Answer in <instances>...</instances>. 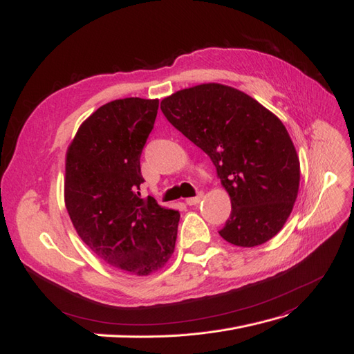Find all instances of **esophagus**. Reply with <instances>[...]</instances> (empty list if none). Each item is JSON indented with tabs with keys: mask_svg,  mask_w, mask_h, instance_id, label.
<instances>
[{
	"mask_svg": "<svg viewBox=\"0 0 354 354\" xmlns=\"http://www.w3.org/2000/svg\"><path fill=\"white\" fill-rule=\"evenodd\" d=\"M203 198V192H198L196 197H191V198H187L185 200V203L188 204V206H194V204H197V203H200V200Z\"/></svg>",
	"mask_w": 354,
	"mask_h": 354,
	"instance_id": "1",
	"label": "esophagus"
}]
</instances>
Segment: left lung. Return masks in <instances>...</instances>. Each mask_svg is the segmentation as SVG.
Here are the masks:
<instances>
[{"instance_id":"left-lung-1","label":"left lung","mask_w":354,"mask_h":354,"mask_svg":"<svg viewBox=\"0 0 354 354\" xmlns=\"http://www.w3.org/2000/svg\"><path fill=\"white\" fill-rule=\"evenodd\" d=\"M166 119L213 162L231 197L219 231L225 241L256 247L287 222L300 185V160L283 123L232 86L201 84L162 100Z\"/></svg>"}]
</instances>
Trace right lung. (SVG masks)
<instances>
[{"mask_svg": "<svg viewBox=\"0 0 354 354\" xmlns=\"http://www.w3.org/2000/svg\"><path fill=\"white\" fill-rule=\"evenodd\" d=\"M158 100L110 101L81 127L66 153L64 204L77 235L113 268L147 277L172 257L179 212L141 198L140 157Z\"/></svg>", "mask_w": 354, "mask_h": 354, "instance_id": "1", "label": "right lung"}]
</instances>
